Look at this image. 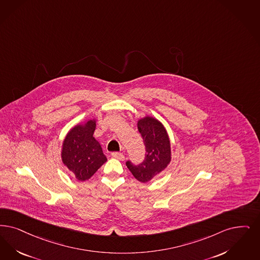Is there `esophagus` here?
<instances>
[{"label":"esophagus","mask_w":260,"mask_h":260,"mask_svg":"<svg viewBox=\"0 0 260 260\" xmlns=\"http://www.w3.org/2000/svg\"><path fill=\"white\" fill-rule=\"evenodd\" d=\"M111 156L115 157V158H117V159H120V160H124V159H125V156H124V154H122V153L114 152V153L111 154Z\"/></svg>","instance_id":"1"}]
</instances>
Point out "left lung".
Here are the masks:
<instances>
[{"mask_svg": "<svg viewBox=\"0 0 260 260\" xmlns=\"http://www.w3.org/2000/svg\"><path fill=\"white\" fill-rule=\"evenodd\" d=\"M137 128L144 141L145 158L138 166L133 165L129 160L125 165L136 180L147 183L169 165L171 160L170 140L165 125L154 117L145 116L139 119Z\"/></svg>", "mask_w": 260, "mask_h": 260, "instance_id": "obj_1", "label": "left lung"}]
</instances>
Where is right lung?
<instances>
[{
	"instance_id": "add662e5",
	"label": "right lung",
	"mask_w": 260,
	"mask_h": 260,
	"mask_svg": "<svg viewBox=\"0 0 260 260\" xmlns=\"http://www.w3.org/2000/svg\"><path fill=\"white\" fill-rule=\"evenodd\" d=\"M95 120L73 126L62 141V164L78 181H86L107 160L102 146L93 137Z\"/></svg>"
}]
</instances>
